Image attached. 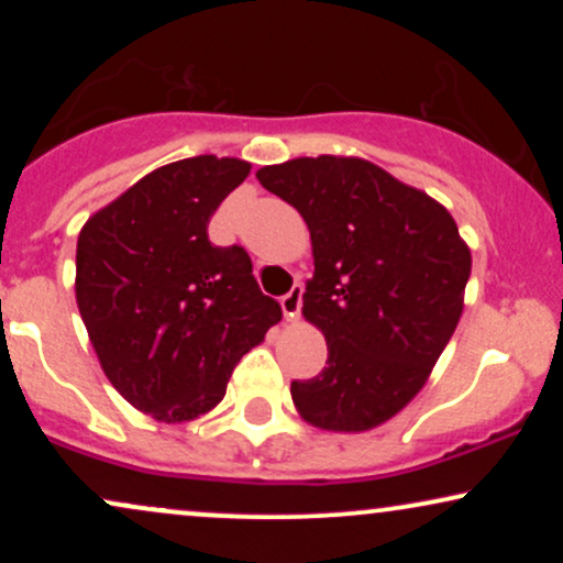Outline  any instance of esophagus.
<instances>
[{
    "label": "esophagus",
    "instance_id": "obj_1",
    "mask_svg": "<svg viewBox=\"0 0 563 563\" xmlns=\"http://www.w3.org/2000/svg\"><path fill=\"white\" fill-rule=\"evenodd\" d=\"M301 296H303V288H301V286H294V288L288 290L286 296H283L280 307H283V314H286L288 320L299 318V312H301Z\"/></svg>",
    "mask_w": 563,
    "mask_h": 563
}]
</instances>
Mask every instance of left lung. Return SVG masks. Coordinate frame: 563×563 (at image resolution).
Masks as SVG:
<instances>
[{
	"label": "left lung",
	"mask_w": 563,
	"mask_h": 563,
	"mask_svg": "<svg viewBox=\"0 0 563 563\" xmlns=\"http://www.w3.org/2000/svg\"><path fill=\"white\" fill-rule=\"evenodd\" d=\"M312 241L303 320L325 335L320 376L294 380L309 426L360 434L412 402L455 333L471 249L439 200L357 156L262 166Z\"/></svg>",
	"instance_id": "left-lung-1"
}]
</instances>
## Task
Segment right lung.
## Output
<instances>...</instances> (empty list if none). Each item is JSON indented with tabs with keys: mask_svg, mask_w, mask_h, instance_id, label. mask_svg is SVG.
<instances>
[{
	"mask_svg": "<svg viewBox=\"0 0 563 563\" xmlns=\"http://www.w3.org/2000/svg\"><path fill=\"white\" fill-rule=\"evenodd\" d=\"M241 158L158 166L84 222L76 303L102 373L158 423L224 399L232 367L283 318L241 245L209 243L217 206L249 177Z\"/></svg>",
	"mask_w": 563,
	"mask_h": 563,
	"instance_id": "add662e5",
	"label": "right lung"
}]
</instances>
